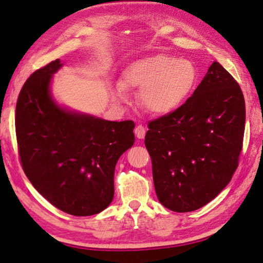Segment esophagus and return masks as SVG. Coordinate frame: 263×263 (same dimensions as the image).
I'll use <instances>...</instances> for the list:
<instances>
[{"instance_id": "obj_1", "label": "esophagus", "mask_w": 263, "mask_h": 263, "mask_svg": "<svg viewBox=\"0 0 263 263\" xmlns=\"http://www.w3.org/2000/svg\"><path fill=\"white\" fill-rule=\"evenodd\" d=\"M135 133L138 139H144L146 135V128L142 125H137L135 128Z\"/></svg>"}]
</instances>
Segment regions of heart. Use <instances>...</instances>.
Segmentation results:
<instances>
[{
  "label": "heart",
  "mask_w": 263,
  "mask_h": 263,
  "mask_svg": "<svg viewBox=\"0 0 263 263\" xmlns=\"http://www.w3.org/2000/svg\"><path fill=\"white\" fill-rule=\"evenodd\" d=\"M195 64L185 58L154 54L137 60L123 72L122 85L138 89L142 108L153 115H167L184 103L197 83ZM114 97L125 100L121 86L116 87Z\"/></svg>",
  "instance_id": "heart-1"
}]
</instances>
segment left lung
Here are the masks:
<instances>
[{
    "instance_id": "1",
    "label": "left lung",
    "mask_w": 263,
    "mask_h": 263,
    "mask_svg": "<svg viewBox=\"0 0 263 263\" xmlns=\"http://www.w3.org/2000/svg\"><path fill=\"white\" fill-rule=\"evenodd\" d=\"M245 119L241 89L215 61L184 104L148 123L145 146L164 208L195 211L230 183L242 148Z\"/></svg>"
}]
</instances>
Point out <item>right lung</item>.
<instances>
[{"instance_id":"right-lung-1","label":"right lung","mask_w":263,"mask_h":263,"mask_svg":"<svg viewBox=\"0 0 263 263\" xmlns=\"http://www.w3.org/2000/svg\"><path fill=\"white\" fill-rule=\"evenodd\" d=\"M60 59L26 80L16 105V136L25 175L52 205L91 216L112 202L115 167L135 142V123L111 122L58 104L51 82Z\"/></svg>"}]
</instances>
